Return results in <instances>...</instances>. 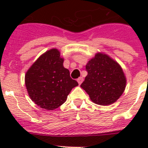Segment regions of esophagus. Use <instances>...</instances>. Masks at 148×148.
I'll use <instances>...</instances> for the list:
<instances>
[{"label": "esophagus", "instance_id": "esophagus-1", "mask_svg": "<svg viewBox=\"0 0 148 148\" xmlns=\"http://www.w3.org/2000/svg\"><path fill=\"white\" fill-rule=\"evenodd\" d=\"M83 81H84V78H82V77H79V78L77 79V82H78V83L79 84H81L83 82Z\"/></svg>", "mask_w": 148, "mask_h": 148}]
</instances>
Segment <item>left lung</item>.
<instances>
[{"instance_id": "left-lung-1", "label": "left lung", "mask_w": 148, "mask_h": 148, "mask_svg": "<svg viewBox=\"0 0 148 148\" xmlns=\"http://www.w3.org/2000/svg\"><path fill=\"white\" fill-rule=\"evenodd\" d=\"M87 75L81 87L90 100L99 105L116 102L126 87V77L117 61L107 54L97 53L86 65Z\"/></svg>"}]
</instances>
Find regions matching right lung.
<instances>
[{
    "mask_svg": "<svg viewBox=\"0 0 148 148\" xmlns=\"http://www.w3.org/2000/svg\"><path fill=\"white\" fill-rule=\"evenodd\" d=\"M63 63L60 51L53 48L41 55L26 73L25 85L30 99L43 109L58 108L78 85Z\"/></svg>",
    "mask_w": 148,
    "mask_h": 148,
    "instance_id": "1",
    "label": "right lung"
}]
</instances>
